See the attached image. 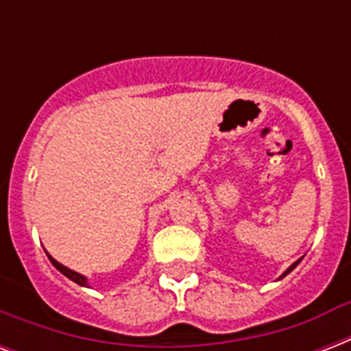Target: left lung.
<instances>
[{
	"label": "left lung",
	"mask_w": 351,
	"mask_h": 351,
	"mask_svg": "<svg viewBox=\"0 0 351 351\" xmlns=\"http://www.w3.org/2000/svg\"><path fill=\"white\" fill-rule=\"evenodd\" d=\"M299 262H300V258H299V261H297V262H293V264H291V266H289L288 269H286V271H284L282 275H280V277H278V278H284V277H286V275H288V273H291V271H293L295 267L299 266Z\"/></svg>",
	"instance_id": "8db88e82"
}]
</instances>
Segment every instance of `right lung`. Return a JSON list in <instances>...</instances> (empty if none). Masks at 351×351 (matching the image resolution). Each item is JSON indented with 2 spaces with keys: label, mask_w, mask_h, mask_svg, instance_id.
Segmentation results:
<instances>
[{
  "label": "right lung",
  "mask_w": 351,
  "mask_h": 351,
  "mask_svg": "<svg viewBox=\"0 0 351 351\" xmlns=\"http://www.w3.org/2000/svg\"><path fill=\"white\" fill-rule=\"evenodd\" d=\"M45 253H47V251H45ZM47 256H49V261L52 262V266L56 267V269L60 273H63V275H65V277H67V278H71L73 282L80 284V286H89V284H87V278H85L84 275H80V273L73 271V269H69L67 266H63V264H60V262H58L56 258H52V256L49 255V253H47Z\"/></svg>",
  "instance_id": "obj_1"
}]
</instances>
